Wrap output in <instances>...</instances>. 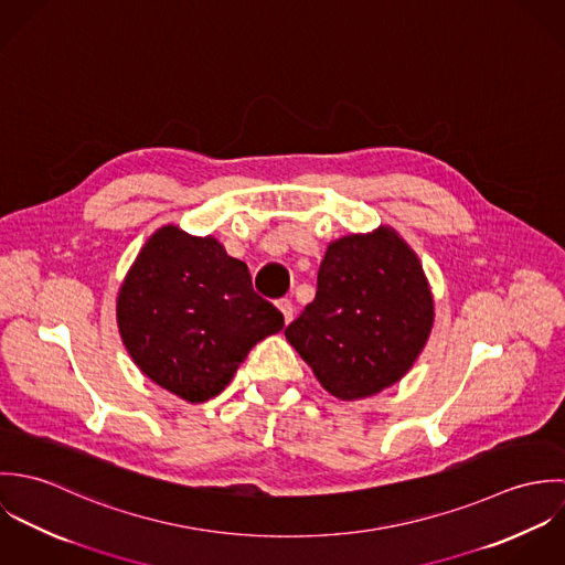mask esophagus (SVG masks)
<instances>
[{
  "label": "esophagus",
  "mask_w": 565,
  "mask_h": 565,
  "mask_svg": "<svg viewBox=\"0 0 565 565\" xmlns=\"http://www.w3.org/2000/svg\"><path fill=\"white\" fill-rule=\"evenodd\" d=\"M278 309L282 311V316H285V322L289 323L294 320V313H296V307H294V302L291 300H287V298H282V300H278Z\"/></svg>",
  "instance_id": "1"
}]
</instances>
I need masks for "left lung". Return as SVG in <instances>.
<instances>
[{
    "mask_svg": "<svg viewBox=\"0 0 565 565\" xmlns=\"http://www.w3.org/2000/svg\"><path fill=\"white\" fill-rule=\"evenodd\" d=\"M433 326V298L417 256L390 228L330 243L316 300L285 328L287 341L341 401L401 381Z\"/></svg>",
    "mask_w": 565,
    "mask_h": 565,
    "instance_id": "obj_1",
    "label": "left lung"
}]
</instances>
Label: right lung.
<instances>
[{"label": "right lung", "instance_id": "obj_1", "mask_svg": "<svg viewBox=\"0 0 565 565\" xmlns=\"http://www.w3.org/2000/svg\"><path fill=\"white\" fill-rule=\"evenodd\" d=\"M117 322L146 376L189 403H206L285 318L254 291L247 265L213 237L164 226L124 280Z\"/></svg>", "mask_w": 565, "mask_h": 565}]
</instances>
